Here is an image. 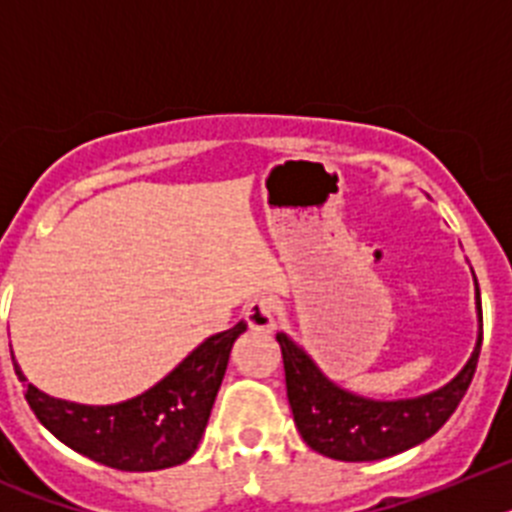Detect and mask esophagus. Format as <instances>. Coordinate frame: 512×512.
Returning a JSON list of instances; mask_svg holds the SVG:
<instances>
[{
    "label": "esophagus",
    "instance_id": "obj_1",
    "mask_svg": "<svg viewBox=\"0 0 512 512\" xmlns=\"http://www.w3.org/2000/svg\"><path fill=\"white\" fill-rule=\"evenodd\" d=\"M274 318H277V305H274L271 297H256V300H251L243 307V320L256 333H271L274 325H277Z\"/></svg>",
    "mask_w": 512,
    "mask_h": 512
}]
</instances>
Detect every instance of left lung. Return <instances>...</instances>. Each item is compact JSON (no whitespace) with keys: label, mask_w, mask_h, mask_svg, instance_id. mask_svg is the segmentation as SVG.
I'll return each instance as SVG.
<instances>
[{"label":"left lung","mask_w":512,"mask_h":512,"mask_svg":"<svg viewBox=\"0 0 512 512\" xmlns=\"http://www.w3.org/2000/svg\"><path fill=\"white\" fill-rule=\"evenodd\" d=\"M477 287L479 336L472 356L446 387L413 400H369L341 390L320 372L292 338L277 333L282 348L289 408L297 431L312 451L338 461H377L408 451L441 428L459 408L477 372L482 348V302Z\"/></svg>","instance_id":"left-lung-1"}]
</instances>
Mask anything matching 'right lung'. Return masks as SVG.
<instances>
[{"mask_svg": "<svg viewBox=\"0 0 512 512\" xmlns=\"http://www.w3.org/2000/svg\"><path fill=\"white\" fill-rule=\"evenodd\" d=\"M248 325L215 333L133 400L117 405H79L45 395L25 382V400L35 418L69 449L120 472H156L184 464L197 451L217 390L228 369L230 348Z\"/></svg>", "mask_w": 512, "mask_h": 512, "instance_id": "right-lung-1", "label": "right lung"}]
</instances>
